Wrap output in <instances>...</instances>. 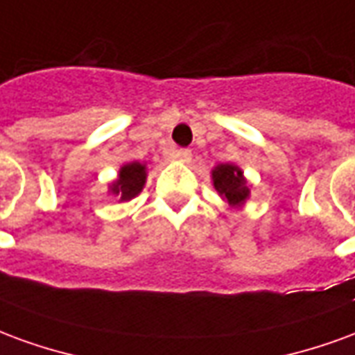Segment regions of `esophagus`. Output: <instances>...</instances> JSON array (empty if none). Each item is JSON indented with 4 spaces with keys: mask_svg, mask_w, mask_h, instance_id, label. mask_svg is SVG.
<instances>
[{
    "mask_svg": "<svg viewBox=\"0 0 355 355\" xmlns=\"http://www.w3.org/2000/svg\"><path fill=\"white\" fill-rule=\"evenodd\" d=\"M173 155H175L180 163H188L190 159H192V152H190V150H186V148H178V150L173 152Z\"/></svg>",
    "mask_w": 355,
    "mask_h": 355,
    "instance_id": "34e87169",
    "label": "esophagus"
}]
</instances>
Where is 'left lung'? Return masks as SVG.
<instances>
[{"label": "left lung", "mask_w": 355, "mask_h": 355, "mask_svg": "<svg viewBox=\"0 0 355 355\" xmlns=\"http://www.w3.org/2000/svg\"><path fill=\"white\" fill-rule=\"evenodd\" d=\"M213 177V186L230 207H241L249 198V186L243 177V171L238 165L232 163H220L215 169L211 171Z\"/></svg>", "instance_id": "obj_1"}]
</instances>
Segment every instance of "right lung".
I'll return each instance as SVG.
<instances>
[{
	"label": "right lung",
	"mask_w": 355,
	"mask_h": 355,
	"mask_svg": "<svg viewBox=\"0 0 355 355\" xmlns=\"http://www.w3.org/2000/svg\"><path fill=\"white\" fill-rule=\"evenodd\" d=\"M146 182V165L140 162H131L119 169V175L110 186V192L119 198V201H131L137 198Z\"/></svg>",
	"instance_id": "right-lung-1"
}]
</instances>
